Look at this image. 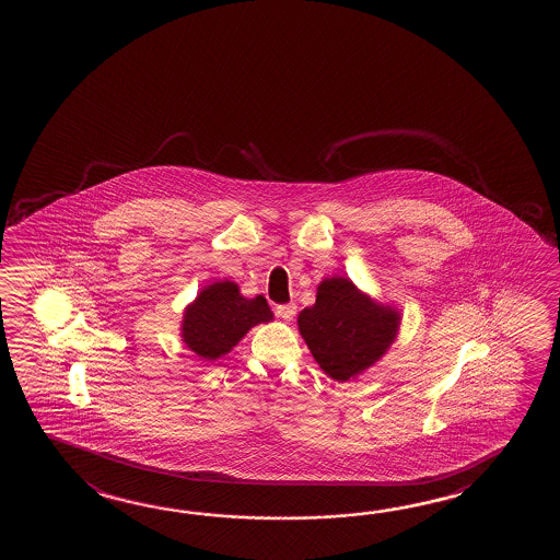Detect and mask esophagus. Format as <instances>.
I'll return each instance as SVG.
<instances>
[{
	"label": "esophagus",
	"mask_w": 560,
	"mask_h": 560,
	"mask_svg": "<svg viewBox=\"0 0 560 560\" xmlns=\"http://www.w3.org/2000/svg\"><path fill=\"white\" fill-rule=\"evenodd\" d=\"M276 314L279 318H283V320H293L294 314H296V306L293 303L291 304H277Z\"/></svg>",
	"instance_id": "34e87169"
}]
</instances>
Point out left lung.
Listing matches in <instances>:
<instances>
[{
    "label": "left lung",
    "instance_id": "8db88e82",
    "mask_svg": "<svg viewBox=\"0 0 560 560\" xmlns=\"http://www.w3.org/2000/svg\"><path fill=\"white\" fill-rule=\"evenodd\" d=\"M398 312L373 303L346 277L324 279L316 303L299 314V330L326 375L349 381L393 343Z\"/></svg>",
    "mask_w": 560,
    "mask_h": 560
}]
</instances>
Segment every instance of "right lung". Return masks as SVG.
I'll return each mask as SVG.
<instances>
[{
	"mask_svg": "<svg viewBox=\"0 0 560 560\" xmlns=\"http://www.w3.org/2000/svg\"><path fill=\"white\" fill-rule=\"evenodd\" d=\"M273 314L259 294L244 299L238 284L222 281L207 287L197 301L185 311L184 341L199 358L219 359L244 338L259 322H269Z\"/></svg>",
	"mask_w": 560,
	"mask_h": 560,
	"instance_id": "add662e5",
	"label": "right lung"
}]
</instances>
